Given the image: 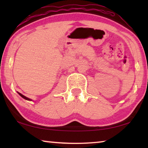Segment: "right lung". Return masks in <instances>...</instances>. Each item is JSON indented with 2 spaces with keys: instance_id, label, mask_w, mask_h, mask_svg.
<instances>
[{
  "instance_id": "right-lung-1",
  "label": "right lung",
  "mask_w": 148,
  "mask_h": 148,
  "mask_svg": "<svg viewBox=\"0 0 148 148\" xmlns=\"http://www.w3.org/2000/svg\"><path fill=\"white\" fill-rule=\"evenodd\" d=\"M18 94L20 95V96H21L22 98H23L24 99H25V100H27V101H31V99H29V98H27V97H26L25 96H24L23 95H22L21 93H20V92H18Z\"/></svg>"
}]
</instances>
